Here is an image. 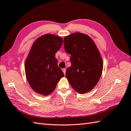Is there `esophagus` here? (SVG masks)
Returning a JSON list of instances; mask_svg holds the SVG:
<instances>
[{
	"label": "esophagus",
	"instance_id": "obj_1",
	"mask_svg": "<svg viewBox=\"0 0 131 131\" xmlns=\"http://www.w3.org/2000/svg\"><path fill=\"white\" fill-rule=\"evenodd\" d=\"M62 71H63V72L64 73V75H66V69H65V68L62 69Z\"/></svg>",
	"mask_w": 131,
	"mask_h": 131
}]
</instances>
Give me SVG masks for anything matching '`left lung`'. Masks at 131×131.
Segmentation results:
<instances>
[{
	"mask_svg": "<svg viewBox=\"0 0 131 131\" xmlns=\"http://www.w3.org/2000/svg\"><path fill=\"white\" fill-rule=\"evenodd\" d=\"M65 50L71 56V66L66 78L78 93L84 94L93 89L101 78L103 60L94 41L87 34L76 32L64 38Z\"/></svg>",
	"mask_w": 131,
	"mask_h": 131,
	"instance_id": "left-lung-1",
	"label": "left lung"
}]
</instances>
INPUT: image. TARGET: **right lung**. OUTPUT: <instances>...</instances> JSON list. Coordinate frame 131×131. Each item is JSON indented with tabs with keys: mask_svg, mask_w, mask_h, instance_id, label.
Returning <instances> with one entry per match:
<instances>
[{
	"mask_svg": "<svg viewBox=\"0 0 131 131\" xmlns=\"http://www.w3.org/2000/svg\"><path fill=\"white\" fill-rule=\"evenodd\" d=\"M63 41L61 37L46 34L38 38L31 47L25 60V73L30 87L38 94L47 96L52 93L64 76L55 57Z\"/></svg>",
	"mask_w": 131,
	"mask_h": 131,
	"instance_id": "1",
	"label": "right lung"
}]
</instances>
